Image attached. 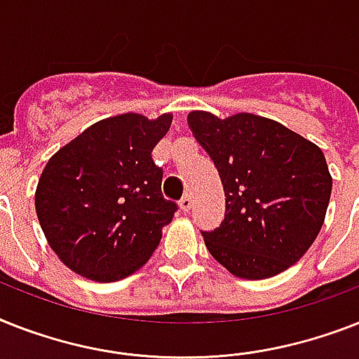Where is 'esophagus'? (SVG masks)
Masks as SVG:
<instances>
[{"label":"esophagus","instance_id":"34e87169","mask_svg":"<svg viewBox=\"0 0 359 359\" xmlns=\"http://www.w3.org/2000/svg\"><path fill=\"white\" fill-rule=\"evenodd\" d=\"M179 205H180V210H182V212H189V208H191V205H194V201H191V195L186 194L184 197L180 199Z\"/></svg>","mask_w":359,"mask_h":359}]
</instances>
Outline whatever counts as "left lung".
Listing matches in <instances>:
<instances>
[{
    "instance_id": "8db88e82",
    "label": "left lung",
    "mask_w": 359,
    "mask_h": 359,
    "mask_svg": "<svg viewBox=\"0 0 359 359\" xmlns=\"http://www.w3.org/2000/svg\"><path fill=\"white\" fill-rule=\"evenodd\" d=\"M188 125L214 160L225 189V219L201 232L206 249L234 276L260 280L299 262L316 241L330 203L323 151L275 119L205 110Z\"/></svg>"
}]
</instances>
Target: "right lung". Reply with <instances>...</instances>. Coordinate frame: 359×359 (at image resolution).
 Wrapping results in <instances>:
<instances>
[{
    "label": "right lung",
    "mask_w": 359,
    "mask_h": 359,
    "mask_svg": "<svg viewBox=\"0 0 359 359\" xmlns=\"http://www.w3.org/2000/svg\"><path fill=\"white\" fill-rule=\"evenodd\" d=\"M171 114L101 119L49 158L34 206L49 247L64 265L95 282H116L149 260L177 205L162 195L154 145Z\"/></svg>",
    "instance_id": "right-lung-1"
}]
</instances>
